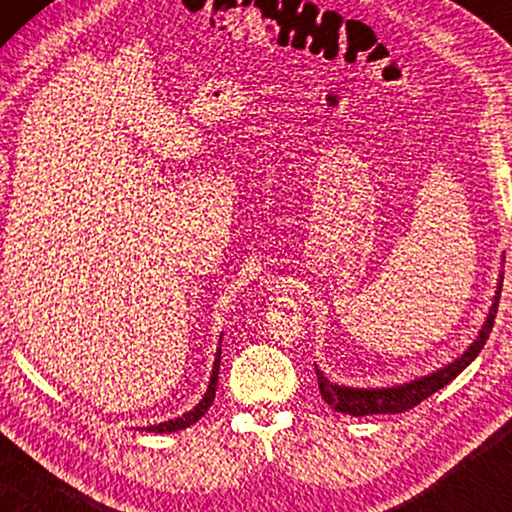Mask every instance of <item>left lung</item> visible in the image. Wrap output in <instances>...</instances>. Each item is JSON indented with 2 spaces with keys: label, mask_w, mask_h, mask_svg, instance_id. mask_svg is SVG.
<instances>
[{
  "label": "left lung",
  "mask_w": 512,
  "mask_h": 512,
  "mask_svg": "<svg viewBox=\"0 0 512 512\" xmlns=\"http://www.w3.org/2000/svg\"><path fill=\"white\" fill-rule=\"evenodd\" d=\"M503 282V277H501ZM501 282L496 286L494 303L489 307L487 321L482 324L478 338L473 340V345L466 349L464 354L459 356L457 361H452L450 366L436 370V373L419 377L415 382L401 384V387H384V389H356V387H340V384H333L328 377L317 368V382L319 391L324 396L328 405H333V410L347 412L352 417H363V415H396V412L412 410L419 405L424 398L436 394L438 389H443L445 384H450L454 377H457L461 370H464L468 363H471L475 356L480 354V349L485 347V342L492 333L496 310H499V298H501Z\"/></svg>",
  "instance_id": "8db88e82"
}]
</instances>
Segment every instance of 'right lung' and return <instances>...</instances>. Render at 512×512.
<instances>
[{
    "instance_id": "obj_1",
    "label": "right lung",
    "mask_w": 512,
    "mask_h": 512,
    "mask_svg": "<svg viewBox=\"0 0 512 512\" xmlns=\"http://www.w3.org/2000/svg\"><path fill=\"white\" fill-rule=\"evenodd\" d=\"M219 366H221V349H216V359H214V368H212V380H209V387H207V391H205V396H202V401H200L198 405H195L193 410L184 412V415H181V417L167 419V422H163V424L146 426L144 431H149V433H172V431L186 429V426H191V424L198 422V419L209 410V405L214 403L216 382H219Z\"/></svg>"
}]
</instances>
